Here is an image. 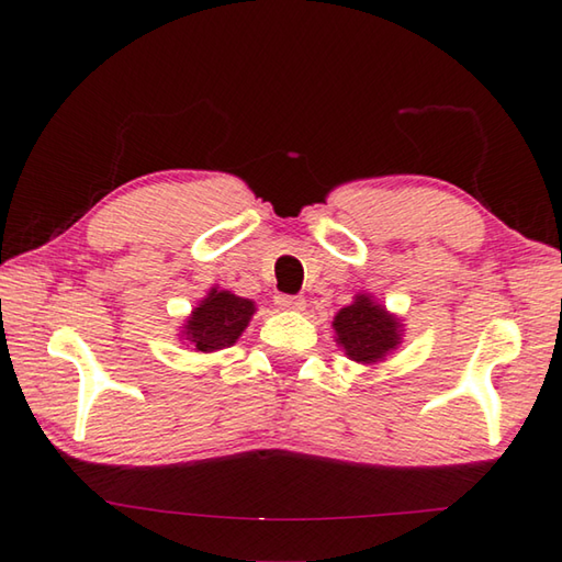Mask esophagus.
<instances>
[{"mask_svg": "<svg viewBox=\"0 0 562 562\" xmlns=\"http://www.w3.org/2000/svg\"><path fill=\"white\" fill-rule=\"evenodd\" d=\"M274 304H278L280 310H302L304 300L297 297V294H278V297H274Z\"/></svg>", "mask_w": 562, "mask_h": 562, "instance_id": "obj_1", "label": "esophagus"}]
</instances>
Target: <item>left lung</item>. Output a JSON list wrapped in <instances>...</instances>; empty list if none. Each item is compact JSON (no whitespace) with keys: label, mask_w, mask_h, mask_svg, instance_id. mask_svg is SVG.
<instances>
[{"label":"left lung","mask_w":562,"mask_h":562,"mask_svg":"<svg viewBox=\"0 0 562 562\" xmlns=\"http://www.w3.org/2000/svg\"><path fill=\"white\" fill-rule=\"evenodd\" d=\"M337 341L355 361H376L398 345V322L386 315L382 304H374L367 294L355 304L339 310L335 317Z\"/></svg>","instance_id":"8db88e82"}]
</instances>
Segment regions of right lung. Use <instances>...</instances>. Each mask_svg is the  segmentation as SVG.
I'll return each mask as SVG.
<instances>
[{
	"label": "right lung",
	"instance_id": "add662e5",
	"mask_svg": "<svg viewBox=\"0 0 562 562\" xmlns=\"http://www.w3.org/2000/svg\"><path fill=\"white\" fill-rule=\"evenodd\" d=\"M255 312L250 300L235 297L231 292L211 290V294L195 307L186 325V339L193 341L198 351H215L235 345Z\"/></svg>",
	"mask_w": 562,
	"mask_h": 562
}]
</instances>
